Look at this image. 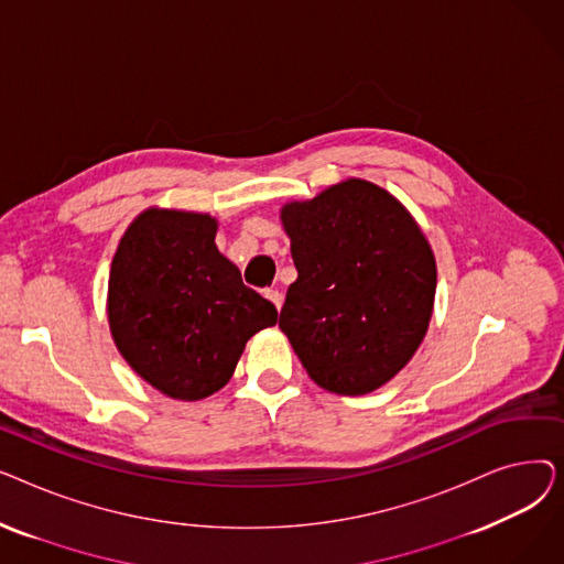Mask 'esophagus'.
Wrapping results in <instances>:
<instances>
[{
    "label": "esophagus",
    "instance_id": "34e87169",
    "mask_svg": "<svg viewBox=\"0 0 564 564\" xmlns=\"http://www.w3.org/2000/svg\"><path fill=\"white\" fill-rule=\"evenodd\" d=\"M262 294H264V297L270 300L276 308H281V304H283V294H281L279 290H274V288H267Z\"/></svg>",
    "mask_w": 564,
    "mask_h": 564
}]
</instances>
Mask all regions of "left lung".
<instances>
[{"label":"left lung","mask_w":564,"mask_h":564,"mask_svg":"<svg viewBox=\"0 0 564 564\" xmlns=\"http://www.w3.org/2000/svg\"><path fill=\"white\" fill-rule=\"evenodd\" d=\"M297 281L279 327L317 387L364 395L383 387L425 338L436 262L404 207L351 177L281 213Z\"/></svg>","instance_id":"obj_1"}]
</instances>
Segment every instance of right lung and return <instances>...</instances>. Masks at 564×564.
Listing matches in <instances>:
<instances>
[{
	"instance_id": "add662e5",
	"label": "right lung",
	"mask_w": 564,
	"mask_h": 564,
	"mask_svg": "<svg viewBox=\"0 0 564 564\" xmlns=\"http://www.w3.org/2000/svg\"><path fill=\"white\" fill-rule=\"evenodd\" d=\"M215 235L210 215L145 210L111 260L107 311L116 347L175 400L219 391L247 340L279 317L219 253Z\"/></svg>"
}]
</instances>
